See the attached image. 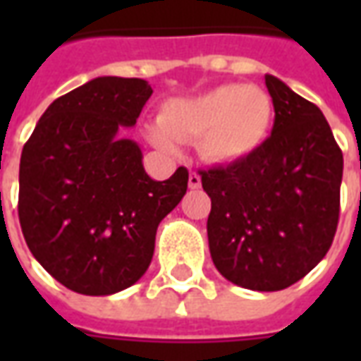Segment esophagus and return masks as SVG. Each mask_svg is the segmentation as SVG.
Listing matches in <instances>:
<instances>
[{
    "label": "esophagus",
    "instance_id": "1",
    "mask_svg": "<svg viewBox=\"0 0 361 361\" xmlns=\"http://www.w3.org/2000/svg\"><path fill=\"white\" fill-rule=\"evenodd\" d=\"M188 183H189V188H191V189L201 188V178H199V173H195V172L191 173V176H189Z\"/></svg>",
    "mask_w": 361,
    "mask_h": 361
}]
</instances>
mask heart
<instances>
[{
  "instance_id": "1",
  "label": "heart",
  "mask_w": 361,
  "mask_h": 361,
  "mask_svg": "<svg viewBox=\"0 0 361 361\" xmlns=\"http://www.w3.org/2000/svg\"><path fill=\"white\" fill-rule=\"evenodd\" d=\"M274 106L269 92L255 85H219L195 96L173 98L162 106L149 139L172 150L176 141H195L204 160L232 164L251 157L271 131Z\"/></svg>"
}]
</instances>
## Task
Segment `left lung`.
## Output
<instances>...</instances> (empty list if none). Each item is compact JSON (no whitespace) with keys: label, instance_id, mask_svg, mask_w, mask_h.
I'll list each match as a JSON object with an SVG mask.
<instances>
[{"label":"left lung","instance_id":"left-lung-1","mask_svg":"<svg viewBox=\"0 0 361 361\" xmlns=\"http://www.w3.org/2000/svg\"><path fill=\"white\" fill-rule=\"evenodd\" d=\"M271 137L251 157L201 172L214 267L235 286L276 292L325 257L341 207L342 152L323 111L265 75Z\"/></svg>","mask_w":361,"mask_h":361}]
</instances>
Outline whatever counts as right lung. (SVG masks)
Masks as SVG:
<instances>
[{"label": "right lung", "mask_w": 361, "mask_h": 361, "mask_svg": "<svg viewBox=\"0 0 361 361\" xmlns=\"http://www.w3.org/2000/svg\"><path fill=\"white\" fill-rule=\"evenodd\" d=\"M150 94L145 79L96 77L48 106L20 154L25 242L77 294L133 286L152 261L158 224L188 191L185 168L152 180L141 147L121 135Z\"/></svg>", "instance_id": "1"}]
</instances>
